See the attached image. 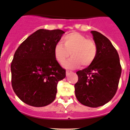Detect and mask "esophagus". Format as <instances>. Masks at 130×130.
Wrapping results in <instances>:
<instances>
[{
	"label": "esophagus",
	"instance_id": "obj_1",
	"mask_svg": "<svg viewBox=\"0 0 130 130\" xmlns=\"http://www.w3.org/2000/svg\"><path fill=\"white\" fill-rule=\"evenodd\" d=\"M71 73H72V72H71V71H66V76H69V75H70V74H71Z\"/></svg>",
	"mask_w": 130,
	"mask_h": 130
}]
</instances>
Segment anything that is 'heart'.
<instances>
[{
	"label": "heart",
	"instance_id": "1",
	"mask_svg": "<svg viewBox=\"0 0 130 130\" xmlns=\"http://www.w3.org/2000/svg\"><path fill=\"white\" fill-rule=\"evenodd\" d=\"M62 43H57L55 46L54 55L56 60L62 64L71 53L72 57L64 64L66 68L76 69L81 64L83 66H90L97 55L95 42L79 33L66 35L63 38Z\"/></svg>",
	"mask_w": 130,
	"mask_h": 130
}]
</instances>
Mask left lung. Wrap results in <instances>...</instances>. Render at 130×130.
<instances>
[{"label": "left lung", "instance_id": "obj_1", "mask_svg": "<svg viewBox=\"0 0 130 130\" xmlns=\"http://www.w3.org/2000/svg\"><path fill=\"white\" fill-rule=\"evenodd\" d=\"M97 52L95 60L86 68L77 72L78 79L75 93L82 104L97 108L114 97L121 77L119 56L110 40L96 31H91Z\"/></svg>", "mask_w": 130, "mask_h": 130}]
</instances>
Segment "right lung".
<instances>
[{
  "label": "right lung",
  "instance_id": "obj_1",
  "mask_svg": "<svg viewBox=\"0 0 130 130\" xmlns=\"http://www.w3.org/2000/svg\"><path fill=\"white\" fill-rule=\"evenodd\" d=\"M64 33L60 29H40L15 52L11 64V84L26 104L42 107L55 99L57 84L66 77V70L56 60L54 47Z\"/></svg>",
  "mask_w": 130,
  "mask_h": 130
}]
</instances>
